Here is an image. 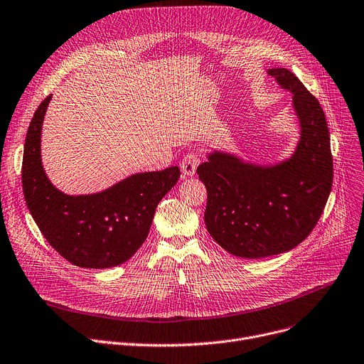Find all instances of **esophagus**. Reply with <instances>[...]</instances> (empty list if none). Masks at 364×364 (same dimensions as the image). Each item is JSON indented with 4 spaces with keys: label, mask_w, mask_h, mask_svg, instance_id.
<instances>
[{
    "label": "esophagus",
    "mask_w": 364,
    "mask_h": 364,
    "mask_svg": "<svg viewBox=\"0 0 364 364\" xmlns=\"http://www.w3.org/2000/svg\"><path fill=\"white\" fill-rule=\"evenodd\" d=\"M200 162V158L198 155V152H190L187 155H184V158L180 162V168H181V173L184 176H195L196 173V168Z\"/></svg>",
    "instance_id": "34e87169"
}]
</instances>
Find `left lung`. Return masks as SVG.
<instances>
[{
	"label": "left lung",
	"mask_w": 364,
	"mask_h": 364,
	"mask_svg": "<svg viewBox=\"0 0 364 364\" xmlns=\"http://www.w3.org/2000/svg\"><path fill=\"white\" fill-rule=\"evenodd\" d=\"M268 73L293 93L301 127L293 156L262 166L215 151L198 168L208 191V232L228 253L247 259L299 246L318 224L333 178L329 130L319 101L289 70Z\"/></svg>",
	"instance_id": "8db88e82"
}]
</instances>
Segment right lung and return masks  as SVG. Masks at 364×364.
<instances>
[{
	"instance_id": "obj_1",
	"label": "right lung",
	"mask_w": 364,
	"mask_h": 364,
	"mask_svg": "<svg viewBox=\"0 0 364 364\" xmlns=\"http://www.w3.org/2000/svg\"><path fill=\"white\" fill-rule=\"evenodd\" d=\"M51 98L38 107L24 140V200L42 235L70 263L90 269L118 266L146 240L155 209L178 181L180 168L134 174L95 195H64L48 180L41 159V130Z\"/></svg>"
}]
</instances>
